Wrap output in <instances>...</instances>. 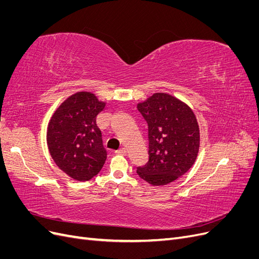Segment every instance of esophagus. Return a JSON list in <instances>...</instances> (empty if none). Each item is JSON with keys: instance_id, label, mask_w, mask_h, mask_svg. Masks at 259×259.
Listing matches in <instances>:
<instances>
[{"instance_id": "1", "label": "esophagus", "mask_w": 259, "mask_h": 259, "mask_svg": "<svg viewBox=\"0 0 259 259\" xmlns=\"http://www.w3.org/2000/svg\"><path fill=\"white\" fill-rule=\"evenodd\" d=\"M115 153L116 154H126V149H125V148H121V149H119V150H116L115 151Z\"/></svg>"}]
</instances>
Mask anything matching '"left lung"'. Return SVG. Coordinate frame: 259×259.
<instances>
[{
	"instance_id": "left-lung-1",
	"label": "left lung",
	"mask_w": 259,
	"mask_h": 259,
	"mask_svg": "<svg viewBox=\"0 0 259 259\" xmlns=\"http://www.w3.org/2000/svg\"><path fill=\"white\" fill-rule=\"evenodd\" d=\"M137 108L148 123L149 139V161L137 167V174L150 185H167L187 173L197 159V117L189 106L164 93L153 94Z\"/></svg>"
}]
</instances>
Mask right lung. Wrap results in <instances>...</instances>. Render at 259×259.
I'll list each match as a JSON object with an SVG mask.
<instances>
[{"instance_id":"obj_1","label":"right lung","mask_w":259,"mask_h":259,"mask_svg":"<svg viewBox=\"0 0 259 259\" xmlns=\"http://www.w3.org/2000/svg\"><path fill=\"white\" fill-rule=\"evenodd\" d=\"M105 106L90 92L75 93L57 108L49 123L46 140L54 162L79 182L96 176L106 162L107 150L96 124Z\"/></svg>"}]
</instances>
